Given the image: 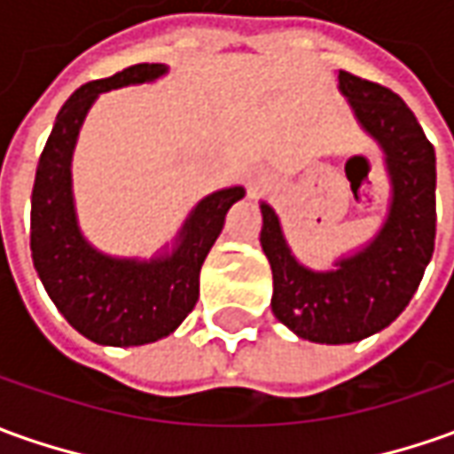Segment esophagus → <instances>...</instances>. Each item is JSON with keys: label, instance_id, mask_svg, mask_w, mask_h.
I'll return each instance as SVG.
<instances>
[{"label": "esophagus", "instance_id": "34e87169", "mask_svg": "<svg viewBox=\"0 0 454 454\" xmlns=\"http://www.w3.org/2000/svg\"><path fill=\"white\" fill-rule=\"evenodd\" d=\"M263 188H266V184H263L261 176H251V178H248V193H251V196H258Z\"/></svg>", "mask_w": 454, "mask_h": 454}]
</instances>
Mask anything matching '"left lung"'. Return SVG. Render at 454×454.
Wrapping results in <instances>:
<instances>
[{
	"label": "left lung",
	"instance_id": "obj_1",
	"mask_svg": "<svg viewBox=\"0 0 454 454\" xmlns=\"http://www.w3.org/2000/svg\"><path fill=\"white\" fill-rule=\"evenodd\" d=\"M338 84L357 123L385 153L390 176L387 218L365 248L313 270L293 255L278 214L261 203V246L273 270L270 308L310 343H357L387 328L420 286L434 251V149L403 98L350 72Z\"/></svg>",
	"mask_w": 454,
	"mask_h": 454
}]
</instances>
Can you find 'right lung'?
Returning <instances> with one entry per match:
<instances>
[{
	"label": "right lung",
	"instance_id": "add662e5",
	"mask_svg": "<svg viewBox=\"0 0 454 454\" xmlns=\"http://www.w3.org/2000/svg\"><path fill=\"white\" fill-rule=\"evenodd\" d=\"M168 72L163 64H137L109 79L76 89L57 114L39 156L32 191V258L59 313L98 345H144L174 333L199 301V273L223 231L228 208L243 186L214 191L196 203L171 253L151 261L114 258L82 236L72 193V156L79 129L98 94L146 84Z\"/></svg>",
	"mask_w": 454,
	"mask_h": 454
}]
</instances>
